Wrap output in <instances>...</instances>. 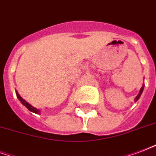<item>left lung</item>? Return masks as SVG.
<instances>
[{
	"label": "left lung",
	"mask_w": 156,
	"mask_h": 156,
	"mask_svg": "<svg viewBox=\"0 0 156 156\" xmlns=\"http://www.w3.org/2000/svg\"><path fill=\"white\" fill-rule=\"evenodd\" d=\"M143 89H144V86H142L141 87V89H140V93H139V94H138L136 97V99H135V101H137L138 99H139V98H140V94H141V93H142V91H143Z\"/></svg>",
	"instance_id": "obj_1"
}]
</instances>
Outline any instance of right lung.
<instances>
[{
  "label": "right lung",
  "mask_w": 156,
  "mask_h": 156,
  "mask_svg": "<svg viewBox=\"0 0 156 156\" xmlns=\"http://www.w3.org/2000/svg\"><path fill=\"white\" fill-rule=\"evenodd\" d=\"M16 95H17V97H18V99H20V101L21 103H22V104H23V105H24V106H25V107H26L29 110V111H31V112H33V113H39V110L37 109L36 108L31 106V105H29V103H27V102L25 101V100H24V99H23V98H22L20 95V94H19L17 91H16Z\"/></svg>",
  "instance_id": "right-lung-1"
}]
</instances>
